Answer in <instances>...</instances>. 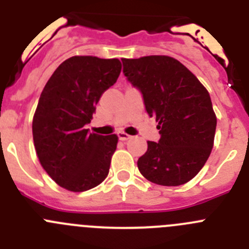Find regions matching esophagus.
I'll use <instances>...</instances> for the list:
<instances>
[{"label": "esophagus", "mask_w": 249, "mask_h": 249, "mask_svg": "<svg viewBox=\"0 0 249 249\" xmlns=\"http://www.w3.org/2000/svg\"><path fill=\"white\" fill-rule=\"evenodd\" d=\"M117 136H118V140L120 141H128L129 138H131V136L127 135V133H124V132H118Z\"/></svg>", "instance_id": "34e87169"}]
</instances>
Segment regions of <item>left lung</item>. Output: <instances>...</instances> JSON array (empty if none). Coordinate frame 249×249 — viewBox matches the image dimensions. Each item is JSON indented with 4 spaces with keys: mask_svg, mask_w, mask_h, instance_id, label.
Returning a JSON list of instances; mask_svg holds the SVG:
<instances>
[{
    "mask_svg": "<svg viewBox=\"0 0 249 249\" xmlns=\"http://www.w3.org/2000/svg\"><path fill=\"white\" fill-rule=\"evenodd\" d=\"M123 73L158 122L160 141H148L140 172L160 186H181L202 169L213 148L217 118L210 93L179 61L168 56L122 58Z\"/></svg>",
    "mask_w": 249,
    "mask_h": 249,
    "instance_id": "obj_1",
    "label": "left lung"
}]
</instances>
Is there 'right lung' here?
<instances>
[{"label": "right lung", "mask_w": 249, "mask_h": 249, "mask_svg": "<svg viewBox=\"0 0 249 249\" xmlns=\"http://www.w3.org/2000/svg\"><path fill=\"white\" fill-rule=\"evenodd\" d=\"M121 68L117 58L71 57L57 67L41 93L32 122L35 148L43 169L66 190L89 191L108 175L118 137L89 133L86 124Z\"/></svg>", "instance_id": "add662e5"}]
</instances>
